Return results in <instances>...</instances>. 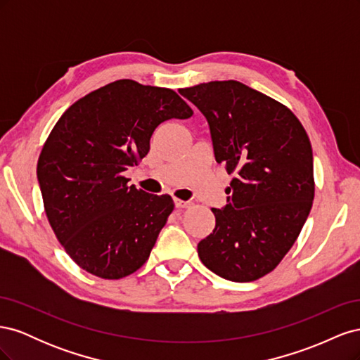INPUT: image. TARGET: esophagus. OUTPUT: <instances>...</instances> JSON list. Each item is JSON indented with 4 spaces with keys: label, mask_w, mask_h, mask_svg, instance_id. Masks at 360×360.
Wrapping results in <instances>:
<instances>
[{
    "label": "esophagus",
    "mask_w": 360,
    "mask_h": 360,
    "mask_svg": "<svg viewBox=\"0 0 360 360\" xmlns=\"http://www.w3.org/2000/svg\"><path fill=\"white\" fill-rule=\"evenodd\" d=\"M174 202H176L177 209H188V207H191L189 201H183L180 198H174Z\"/></svg>",
    "instance_id": "1"
}]
</instances>
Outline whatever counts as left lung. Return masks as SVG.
Wrapping results in <instances>:
<instances>
[{
    "label": "left lung",
    "instance_id": "obj_1",
    "mask_svg": "<svg viewBox=\"0 0 360 360\" xmlns=\"http://www.w3.org/2000/svg\"><path fill=\"white\" fill-rule=\"evenodd\" d=\"M179 93L204 114L214 156L234 174L216 226L198 243L213 274L250 282L287 255L311 212L315 183L307 130L285 105L238 81H212Z\"/></svg>",
    "mask_w": 360,
    "mask_h": 360
}]
</instances>
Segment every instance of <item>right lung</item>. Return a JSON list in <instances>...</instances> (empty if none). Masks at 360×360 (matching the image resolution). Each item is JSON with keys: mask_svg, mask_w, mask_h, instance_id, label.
<instances>
[{"mask_svg": "<svg viewBox=\"0 0 360 360\" xmlns=\"http://www.w3.org/2000/svg\"><path fill=\"white\" fill-rule=\"evenodd\" d=\"M193 111L169 89L118 79L69 106L37 162L48 221L68 255L102 279L132 275L150 257L174 210L123 172L150 150L153 130Z\"/></svg>", "mask_w": 360, "mask_h": 360, "instance_id": "right-lung-1", "label": "right lung"}]
</instances>
